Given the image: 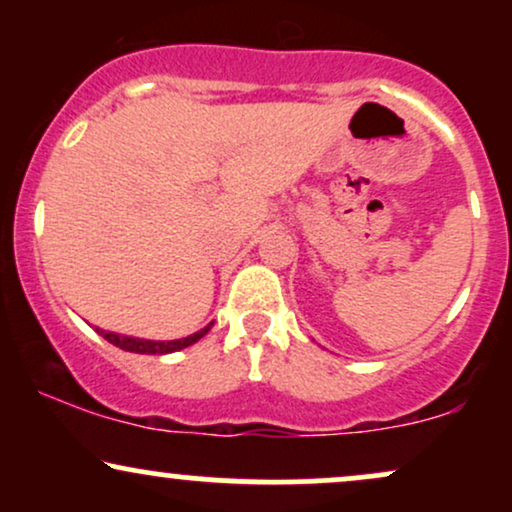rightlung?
<instances>
[{"instance_id": "add662e5", "label": "right lung", "mask_w": 512, "mask_h": 512, "mask_svg": "<svg viewBox=\"0 0 512 512\" xmlns=\"http://www.w3.org/2000/svg\"><path fill=\"white\" fill-rule=\"evenodd\" d=\"M211 330V325L204 327L195 334L185 339H173V342H151V339H137V337H125V334H115V332H105L101 327H96V332H101L110 344L120 346L122 351H132V354H173V351L185 349V346L199 342Z\"/></svg>"}]
</instances>
